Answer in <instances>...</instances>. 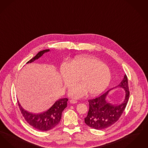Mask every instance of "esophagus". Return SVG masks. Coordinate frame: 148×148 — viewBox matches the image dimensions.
Wrapping results in <instances>:
<instances>
[{
    "mask_svg": "<svg viewBox=\"0 0 148 148\" xmlns=\"http://www.w3.org/2000/svg\"><path fill=\"white\" fill-rule=\"evenodd\" d=\"M70 102L72 104H75V103H77L78 102V101L75 100V99H71V100L70 101Z\"/></svg>",
    "mask_w": 148,
    "mask_h": 148,
    "instance_id": "esophagus-1",
    "label": "esophagus"
}]
</instances>
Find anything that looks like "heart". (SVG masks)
<instances>
[{
	"label": "heart",
	"mask_w": 148,
	"mask_h": 148,
	"mask_svg": "<svg viewBox=\"0 0 148 148\" xmlns=\"http://www.w3.org/2000/svg\"><path fill=\"white\" fill-rule=\"evenodd\" d=\"M60 78L64 87L69 88L79 78L80 84L72 86L70 96L79 98L86 95L99 94L108 86L111 72L107 65L98 58L79 56L73 58L69 64L64 62L60 68Z\"/></svg>",
	"instance_id": "heart-1"
}]
</instances>
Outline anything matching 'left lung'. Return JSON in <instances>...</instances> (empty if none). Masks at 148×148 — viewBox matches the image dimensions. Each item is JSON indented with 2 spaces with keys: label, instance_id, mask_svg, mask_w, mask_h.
I'll list each match as a JSON object with an SVG mask.
<instances>
[{
  "label": "left lung",
  "instance_id": "1",
  "mask_svg": "<svg viewBox=\"0 0 148 148\" xmlns=\"http://www.w3.org/2000/svg\"><path fill=\"white\" fill-rule=\"evenodd\" d=\"M116 87L123 88L125 92V99L123 103L118 105H112L106 101V97L109 90L96 98L88 101L89 110L84 122L92 128L102 130L107 128L118 121L122 116L129 98L128 78L126 75L121 84Z\"/></svg>",
  "mask_w": 148,
  "mask_h": 148
}]
</instances>
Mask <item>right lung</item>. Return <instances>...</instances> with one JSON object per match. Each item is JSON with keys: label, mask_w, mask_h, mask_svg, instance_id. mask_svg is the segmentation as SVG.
Wrapping results in <instances>:
<instances>
[{"label": "right lung", "mask_w": 148, "mask_h": 148, "mask_svg": "<svg viewBox=\"0 0 148 148\" xmlns=\"http://www.w3.org/2000/svg\"><path fill=\"white\" fill-rule=\"evenodd\" d=\"M50 50H44L39 52L35 56L30 60L26 64L32 63L35 60L40 58L45 52L49 51ZM68 99H60L54 103L50 109L40 114H34L27 112L22 108L18 101V104L22 116L29 124L33 128L40 131H48L55 127L60 122L62 113L67 107Z\"/></svg>", "instance_id": "add662e5"}]
</instances>
